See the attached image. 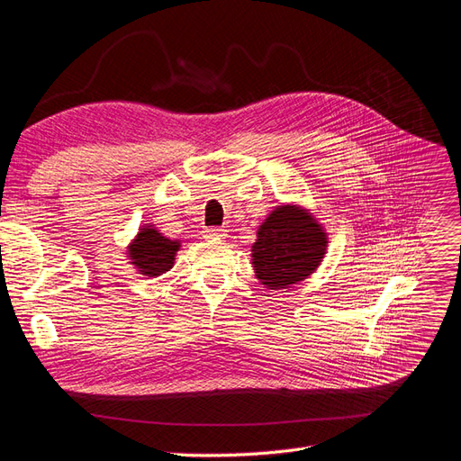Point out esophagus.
<instances>
[{
    "label": "esophagus",
    "mask_w": 461,
    "mask_h": 461,
    "mask_svg": "<svg viewBox=\"0 0 461 461\" xmlns=\"http://www.w3.org/2000/svg\"><path fill=\"white\" fill-rule=\"evenodd\" d=\"M204 232V238H213V240H221V238L227 236V230L225 229H219V227H208L202 230Z\"/></svg>",
    "instance_id": "1"
}]
</instances>
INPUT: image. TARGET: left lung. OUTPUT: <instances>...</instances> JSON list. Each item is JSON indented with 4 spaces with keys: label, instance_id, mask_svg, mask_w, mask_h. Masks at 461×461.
Returning <instances> with one entry per match:
<instances>
[{
    "label": "left lung",
    "instance_id": "obj_1",
    "mask_svg": "<svg viewBox=\"0 0 461 461\" xmlns=\"http://www.w3.org/2000/svg\"><path fill=\"white\" fill-rule=\"evenodd\" d=\"M327 251V232L308 210L284 204L263 221L251 246L255 276L268 289L306 280Z\"/></svg>",
    "mask_w": 461,
    "mask_h": 461
}]
</instances>
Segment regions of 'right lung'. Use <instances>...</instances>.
I'll return each instance as SVG.
<instances>
[{
	"mask_svg": "<svg viewBox=\"0 0 461 461\" xmlns=\"http://www.w3.org/2000/svg\"><path fill=\"white\" fill-rule=\"evenodd\" d=\"M179 246V240H170L153 225L147 223L140 229L131 246L126 248V257L138 274L147 276V278H157L174 267Z\"/></svg>",
	"mask_w": 461,
	"mask_h": 461,
	"instance_id": "add662e5",
	"label": "right lung"
}]
</instances>
